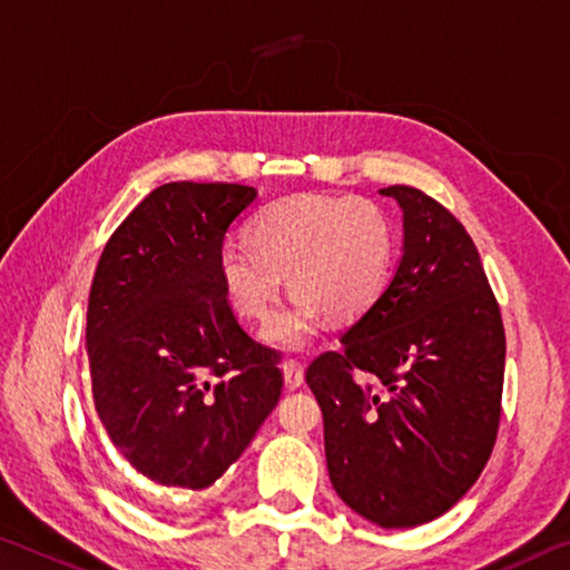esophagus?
I'll return each instance as SVG.
<instances>
[{"label": "esophagus", "instance_id": "obj_1", "mask_svg": "<svg viewBox=\"0 0 570 570\" xmlns=\"http://www.w3.org/2000/svg\"><path fill=\"white\" fill-rule=\"evenodd\" d=\"M284 381L288 387H299L304 383V367L296 360H286L284 363Z\"/></svg>", "mask_w": 570, "mask_h": 570}]
</instances>
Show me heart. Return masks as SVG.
Masks as SVG:
<instances>
[{
    "mask_svg": "<svg viewBox=\"0 0 570 570\" xmlns=\"http://www.w3.org/2000/svg\"><path fill=\"white\" fill-rule=\"evenodd\" d=\"M246 242L223 243V294L240 320L261 324L274 314L286 276L296 299L268 327V340L284 347H304L324 314L337 324L363 317L393 261L391 223L363 197H288L248 223Z\"/></svg>",
    "mask_w": 570,
    "mask_h": 570,
    "instance_id": "heart-1",
    "label": "heart"
}]
</instances>
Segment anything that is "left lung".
<instances>
[{"mask_svg": "<svg viewBox=\"0 0 570 570\" xmlns=\"http://www.w3.org/2000/svg\"><path fill=\"white\" fill-rule=\"evenodd\" d=\"M381 193L403 207L399 271L306 383L342 502L381 528H415L454 508L490 462L504 327L464 225L415 187Z\"/></svg>", "mask_w": 570, "mask_h": 570, "instance_id": "left-lung-1", "label": "left lung"}]
</instances>
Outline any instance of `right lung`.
<instances>
[{
	"mask_svg": "<svg viewBox=\"0 0 570 570\" xmlns=\"http://www.w3.org/2000/svg\"><path fill=\"white\" fill-rule=\"evenodd\" d=\"M256 189L169 183L108 238L88 296L94 403L114 446L147 480L205 490L282 399V352L225 299L218 253Z\"/></svg>",
	"mask_w": 570,
	"mask_h": 570,
	"instance_id": "obj_1",
	"label": "right lung"
}]
</instances>
